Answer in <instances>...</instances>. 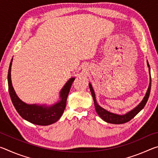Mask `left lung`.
<instances>
[{
    "label": "left lung",
    "instance_id": "1",
    "mask_svg": "<svg viewBox=\"0 0 158 158\" xmlns=\"http://www.w3.org/2000/svg\"><path fill=\"white\" fill-rule=\"evenodd\" d=\"M147 65H148V67L149 68V74H151V73H150V65H149L148 61H147ZM89 88H90V92H91V94L93 96V101H94L95 110H96V112L98 113V114L99 115V116H100L102 119L104 120V121H106V123H109L122 124V123H125L130 121L131 119H132L133 118L135 117L136 115H137L139 112L141 110V109H143L144 106H145L147 101H148V100L150 92H151V77H150V84H149L148 89V90H147L146 95H145V97L143 98V100L141 101L140 104H139V105L137 106H136L135 109H133L132 110H131L130 111L127 112V114H125L124 115H118V114H116L114 113H111V112L106 111L105 109L101 107V106L97 103V101H96V98H95V92H94V90H93L92 85L90 84V83H89Z\"/></svg>",
    "mask_w": 158,
    "mask_h": 158
}]
</instances>
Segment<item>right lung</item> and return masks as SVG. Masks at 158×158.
Masks as SVG:
<instances>
[{
	"label": "right lung",
	"mask_w": 158,
	"mask_h": 158,
	"mask_svg": "<svg viewBox=\"0 0 158 158\" xmlns=\"http://www.w3.org/2000/svg\"><path fill=\"white\" fill-rule=\"evenodd\" d=\"M12 63V58L10 64L7 74L8 90L13 105L19 114L27 121L38 125H49L58 121L65 110L67 98L75 78L73 77L68 80L60 90V100L54 105L51 106L28 105L18 98L13 89L11 81Z\"/></svg>",
	"instance_id": "right-lung-1"
}]
</instances>
